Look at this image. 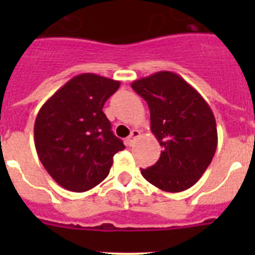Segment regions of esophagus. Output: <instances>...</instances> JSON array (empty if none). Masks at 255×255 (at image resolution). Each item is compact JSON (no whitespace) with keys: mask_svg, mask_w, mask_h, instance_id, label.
Instances as JSON below:
<instances>
[{"mask_svg":"<svg viewBox=\"0 0 255 255\" xmlns=\"http://www.w3.org/2000/svg\"><path fill=\"white\" fill-rule=\"evenodd\" d=\"M139 136H140V131H139V130H132L129 138L126 139V141H128V144H129V145H132V144L136 141V139H138Z\"/></svg>","mask_w":255,"mask_h":255,"instance_id":"obj_1","label":"esophagus"}]
</instances>
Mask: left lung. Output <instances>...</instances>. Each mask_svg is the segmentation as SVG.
<instances>
[{
  "instance_id": "left-lung-1",
  "label": "left lung",
  "mask_w": 255,
  "mask_h": 255,
  "mask_svg": "<svg viewBox=\"0 0 255 255\" xmlns=\"http://www.w3.org/2000/svg\"><path fill=\"white\" fill-rule=\"evenodd\" d=\"M147 101L150 130L162 147L159 159L140 168L144 179L168 193L191 188L217 148L215 115L204 98L180 75L158 71L131 83Z\"/></svg>"
}]
</instances>
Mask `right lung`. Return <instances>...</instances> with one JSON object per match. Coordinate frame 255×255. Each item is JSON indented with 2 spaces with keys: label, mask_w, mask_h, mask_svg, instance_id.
<instances>
[{
  "label": "right lung",
  "mask_w": 255,
  "mask_h": 255,
  "mask_svg": "<svg viewBox=\"0 0 255 255\" xmlns=\"http://www.w3.org/2000/svg\"><path fill=\"white\" fill-rule=\"evenodd\" d=\"M120 82L87 73L74 76L46 101L34 124L40 162L58 185L82 193L102 182L114 155L125 149L103 114Z\"/></svg>",
  "instance_id": "add662e5"
}]
</instances>
